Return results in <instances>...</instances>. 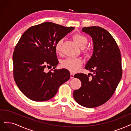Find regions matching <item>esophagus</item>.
<instances>
[{
  "label": "esophagus",
  "mask_w": 131,
  "mask_h": 131,
  "mask_svg": "<svg viewBox=\"0 0 131 131\" xmlns=\"http://www.w3.org/2000/svg\"><path fill=\"white\" fill-rule=\"evenodd\" d=\"M74 73H70V77H71V78H74Z\"/></svg>",
  "instance_id": "1"
}]
</instances>
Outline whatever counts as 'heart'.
I'll return each instance as SVG.
<instances>
[{
  "mask_svg": "<svg viewBox=\"0 0 131 131\" xmlns=\"http://www.w3.org/2000/svg\"><path fill=\"white\" fill-rule=\"evenodd\" d=\"M74 41L80 47L83 48L86 46L88 43V39L82 34H77L73 36ZM62 40H59L55 46V50L57 53H60L61 50V46ZM84 53H87L86 51H84ZM83 61L79 58H67L61 62V66L64 68L71 72H75L77 71L80 67L82 65Z\"/></svg>",
  "mask_w": 131,
  "mask_h": 131,
  "instance_id": "heart-1",
  "label": "heart"
}]
</instances>
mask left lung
Returning a JSON list of instances; mask_svg holds the SVG:
<instances>
[{"label": "left lung", "instance_id": "left-lung-1", "mask_svg": "<svg viewBox=\"0 0 131 131\" xmlns=\"http://www.w3.org/2000/svg\"><path fill=\"white\" fill-rule=\"evenodd\" d=\"M90 35L94 43L91 58L85 69L94 75L77 73L82 86L73 92V97L80 105L95 108L105 103L111 98L119 84L122 74L120 50L115 40L107 30L100 27L82 28Z\"/></svg>", "mask_w": 131, "mask_h": 131}]
</instances>
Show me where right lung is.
<instances>
[{
  "label": "right lung",
  "mask_w": 131,
  "mask_h": 131,
  "mask_svg": "<svg viewBox=\"0 0 131 131\" xmlns=\"http://www.w3.org/2000/svg\"><path fill=\"white\" fill-rule=\"evenodd\" d=\"M74 29L44 22L29 28L20 37L12 57L14 77L29 99L42 102L52 99L70 79L69 70L55 69L59 63L55 46ZM52 67L53 71L45 72L46 68Z\"/></svg>",
  "instance_id": "1"
}]
</instances>
